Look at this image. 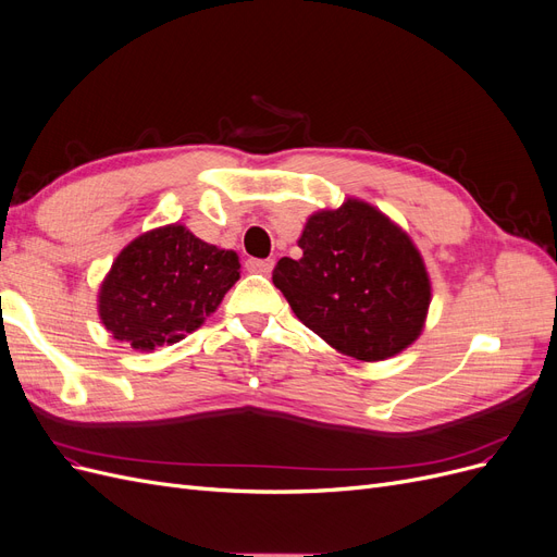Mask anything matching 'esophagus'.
Wrapping results in <instances>:
<instances>
[{"label": "esophagus", "instance_id": "obj_1", "mask_svg": "<svg viewBox=\"0 0 557 557\" xmlns=\"http://www.w3.org/2000/svg\"><path fill=\"white\" fill-rule=\"evenodd\" d=\"M272 267H274V260H258V258L246 260V269L252 274H269L272 272Z\"/></svg>", "mask_w": 557, "mask_h": 557}]
</instances>
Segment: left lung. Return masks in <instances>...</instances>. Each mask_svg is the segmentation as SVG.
Returning <instances> with one entry per match:
<instances>
[{"label": "left lung", "instance_id": "8db88e82", "mask_svg": "<svg viewBox=\"0 0 557 557\" xmlns=\"http://www.w3.org/2000/svg\"><path fill=\"white\" fill-rule=\"evenodd\" d=\"M297 244L301 258H281L272 281L309 330L364 362L418 339L430 278L411 239L381 211L348 199L311 215Z\"/></svg>", "mask_w": 557, "mask_h": 557}]
</instances>
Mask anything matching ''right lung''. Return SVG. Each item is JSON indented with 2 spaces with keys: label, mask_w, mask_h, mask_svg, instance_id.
Instances as JSON below:
<instances>
[{
  "label": "right lung",
  "mask_w": 557,
  "mask_h": 557,
  "mask_svg": "<svg viewBox=\"0 0 557 557\" xmlns=\"http://www.w3.org/2000/svg\"><path fill=\"white\" fill-rule=\"evenodd\" d=\"M237 281V252L166 225L141 234L115 258L99 290V315L117 342L153 350L197 330Z\"/></svg>",
  "instance_id": "obj_1"
}]
</instances>
